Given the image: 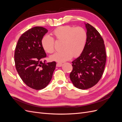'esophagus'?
I'll return each mask as SVG.
<instances>
[{
    "label": "esophagus",
    "instance_id": "esophagus-1",
    "mask_svg": "<svg viewBox=\"0 0 122 122\" xmlns=\"http://www.w3.org/2000/svg\"><path fill=\"white\" fill-rule=\"evenodd\" d=\"M62 65H63V63H57V64H56V66L57 67H61L62 66Z\"/></svg>",
    "mask_w": 122,
    "mask_h": 122
}]
</instances>
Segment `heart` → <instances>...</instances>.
<instances>
[{"label": "heart", "mask_w": 122, "mask_h": 122, "mask_svg": "<svg viewBox=\"0 0 122 122\" xmlns=\"http://www.w3.org/2000/svg\"><path fill=\"white\" fill-rule=\"evenodd\" d=\"M52 34L56 41L62 42L63 51L50 56L51 61L64 62L69 60L72 56L79 57L83 52L87 38V32L83 28L69 25L61 26L55 29ZM41 45L47 53H52L55 51V41L49 36L42 38Z\"/></svg>", "instance_id": "b5f03b06"}]
</instances>
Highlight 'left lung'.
I'll return each instance as SVG.
<instances>
[{
	"mask_svg": "<svg viewBox=\"0 0 122 122\" xmlns=\"http://www.w3.org/2000/svg\"><path fill=\"white\" fill-rule=\"evenodd\" d=\"M87 38L83 52L72 62L70 78L73 84L81 90L96 85L103 75L106 62L104 41L96 29L85 24Z\"/></svg>",
	"mask_w": 122,
	"mask_h": 122,
	"instance_id": "8db88e82",
	"label": "left lung"
}]
</instances>
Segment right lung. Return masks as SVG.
Listing matches in <instances>:
<instances>
[{"label": "right lung", "mask_w": 122, "mask_h": 122, "mask_svg": "<svg viewBox=\"0 0 122 122\" xmlns=\"http://www.w3.org/2000/svg\"><path fill=\"white\" fill-rule=\"evenodd\" d=\"M48 30L36 26L22 35L14 53L16 69L20 78L31 88L40 90L49 84L55 69L56 62L44 63L46 57L41 40Z\"/></svg>", "instance_id": "add662e5"}]
</instances>
